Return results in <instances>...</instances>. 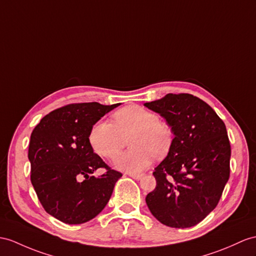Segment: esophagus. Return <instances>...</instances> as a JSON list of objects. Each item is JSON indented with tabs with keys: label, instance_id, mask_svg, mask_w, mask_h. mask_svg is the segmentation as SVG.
<instances>
[{
	"label": "esophagus",
	"instance_id": "34e87169",
	"mask_svg": "<svg viewBox=\"0 0 256 256\" xmlns=\"http://www.w3.org/2000/svg\"><path fill=\"white\" fill-rule=\"evenodd\" d=\"M127 175H128L129 177H132V178L136 179V180H139V179H141V177H142L141 174H132V172H127Z\"/></svg>",
	"mask_w": 256,
	"mask_h": 256
}]
</instances>
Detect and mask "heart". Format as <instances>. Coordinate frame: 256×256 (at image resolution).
Instances as JSON below:
<instances>
[{
	"mask_svg": "<svg viewBox=\"0 0 256 256\" xmlns=\"http://www.w3.org/2000/svg\"><path fill=\"white\" fill-rule=\"evenodd\" d=\"M132 148L122 152L115 160L118 170L140 172L154 160L164 158L172 144L174 132L166 122L160 120L154 112L139 105L117 110L113 122L98 120L90 129L89 142L100 156L114 160L124 146V139Z\"/></svg>",
	"mask_w": 256,
	"mask_h": 256,
	"instance_id": "1",
	"label": "heart"
}]
</instances>
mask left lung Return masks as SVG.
Instances as JSON below:
<instances>
[{
	"mask_svg": "<svg viewBox=\"0 0 256 256\" xmlns=\"http://www.w3.org/2000/svg\"><path fill=\"white\" fill-rule=\"evenodd\" d=\"M144 105L163 116L175 136L153 172L156 186L146 198L148 208L168 227L196 226L216 208L229 179L232 148L225 124L189 93H168Z\"/></svg>",
	"mask_w": 256,
	"mask_h": 256,
	"instance_id": "1",
	"label": "left lung"
}]
</instances>
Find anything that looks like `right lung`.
I'll list each match as a JSON object with an SVG mask.
<instances>
[{
    "mask_svg": "<svg viewBox=\"0 0 256 256\" xmlns=\"http://www.w3.org/2000/svg\"><path fill=\"white\" fill-rule=\"evenodd\" d=\"M120 103H74L52 110L30 136L31 184L46 213L68 225L89 222L110 201L122 175L112 170L89 142L91 127ZM98 168L106 172L90 176Z\"/></svg>",
    "mask_w": 256,
    "mask_h": 256,
    "instance_id": "add662e5",
    "label": "right lung"
}]
</instances>
